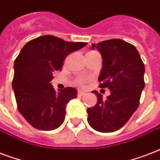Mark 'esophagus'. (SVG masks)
Instances as JSON below:
<instances>
[{
    "label": "esophagus",
    "instance_id": "1",
    "mask_svg": "<svg viewBox=\"0 0 160 160\" xmlns=\"http://www.w3.org/2000/svg\"><path fill=\"white\" fill-rule=\"evenodd\" d=\"M85 94H86V92L84 91V90H79V91H78V96H79V97H82L83 95H85Z\"/></svg>",
    "mask_w": 160,
    "mask_h": 160
}]
</instances>
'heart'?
Masks as SVG:
<instances>
[{"mask_svg": "<svg viewBox=\"0 0 160 160\" xmlns=\"http://www.w3.org/2000/svg\"><path fill=\"white\" fill-rule=\"evenodd\" d=\"M80 82H81V83L84 82V80H80Z\"/></svg>", "mask_w": 160, "mask_h": 160, "instance_id": "obj_1", "label": "heart"}]
</instances>
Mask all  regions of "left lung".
<instances>
[{
	"mask_svg": "<svg viewBox=\"0 0 160 160\" xmlns=\"http://www.w3.org/2000/svg\"><path fill=\"white\" fill-rule=\"evenodd\" d=\"M90 48L102 56L99 76L100 88L108 87L110 95L103 99L94 90L97 103L87 109L88 123L96 131L109 133L124 126L139 105L144 88V65L133 45L119 39H112Z\"/></svg>",
	"mask_w": 160,
	"mask_h": 160,
	"instance_id": "8db88e82",
	"label": "left lung"
}]
</instances>
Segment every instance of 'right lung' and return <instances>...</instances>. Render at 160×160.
Returning a JSON list of instances; mask_svg holds the SVG:
<instances>
[{
	"label": "right lung",
	"instance_id": "obj_1",
	"mask_svg": "<svg viewBox=\"0 0 160 160\" xmlns=\"http://www.w3.org/2000/svg\"><path fill=\"white\" fill-rule=\"evenodd\" d=\"M86 45L43 36L21 49L14 63L12 88L19 111L31 126L53 130L63 124L66 105L77 97V90L66 87L55 91L51 83L53 72L61 70L69 54Z\"/></svg>",
	"mask_w": 160,
	"mask_h": 160
}]
</instances>
